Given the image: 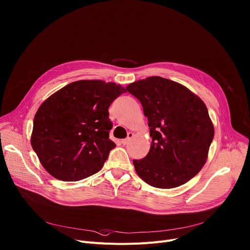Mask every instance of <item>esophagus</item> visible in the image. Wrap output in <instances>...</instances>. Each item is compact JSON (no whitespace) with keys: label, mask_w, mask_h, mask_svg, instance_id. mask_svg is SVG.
Segmentation results:
<instances>
[{"label":"esophagus","mask_w":250,"mask_h":250,"mask_svg":"<svg viewBox=\"0 0 250 250\" xmlns=\"http://www.w3.org/2000/svg\"><path fill=\"white\" fill-rule=\"evenodd\" d=\"M134 137V134L132 133V132H128V134H127V138L126 139H125V140H122V144L123 145H127L128 143H129V141L132 139Z\"/></svg>","instance_id":"34e87169"}]
</instances>
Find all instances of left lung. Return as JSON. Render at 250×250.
I'll return each instance as SVG.
<instances>
[{
	"label": "left lung",
	"instance_id": "1",
	"mask_svg": "<svg viewBox=\"0 0 250 250\" xmlns=\"http://www.w3.org/2000/svg\"><path fill=\"white\" fill-rule=\"evenodd\" d=\"M126 90L141 102L152 140L143 160H133L135 171L153 188L185 185L206 164L214 137L207 105L185 85L161 77L137 81Z\"/></svg>",
	"mask_w": 250,
	"mask_h": 250
}]
</instances>
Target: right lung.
<instances>
[{
  "mask_svg": "<svg viewBox=\"0 0 250 250\" xmlns=\"http://www.w3.org/2000/svg\"><path fill=\"white\" fill-rule=\"evenodd\" d=\"M125 92L115 83L83 80L44 101L35 116L31 137L43 168L62 181H78L101 170L116 147L109 140L108 107Z\"/></svg>",
  "mask_w": 250,
  "mask_h": 250,
  "instance_id": "right-lung-1",
  "label": "right lung"
}]
</instances>
